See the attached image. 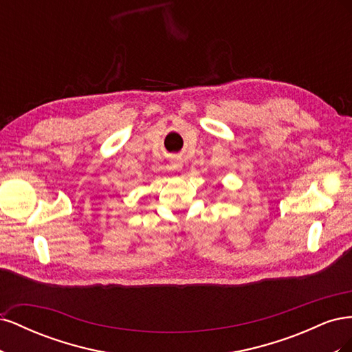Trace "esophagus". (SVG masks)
<instances>
[{"label":"esophagus","mask_w":352,"mask_h":352,"mask_svg":"<svg viewBox=\"0 0 352 352\" xmlns=\"http://www.w3.org/2000/svg\"><path fill=\"white\" fill-rule=\"evenodd\" d=\"M182 162H179V160H173L172 163H170V166H168V168L170 170H179V168H182Z\"/></svg>","instance_id":"obj_1"}]
</instances>
